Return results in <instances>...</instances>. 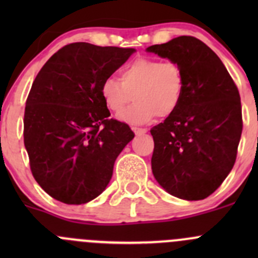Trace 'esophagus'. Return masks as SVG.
<instances>
[{
    "label": "esophagus",
    "mask_w": 258,
    "mask_h": 258,
    "mask_svg": "<svg viewBox=\"0 0 258 258\" xmlns=\"http://www.w3.org/2000/svg\"><path fill=\"white\" fill-rule=\"evenodd\" d=\"M132 130L136 135H144L147 132V128H141V127H132Z\"/></svg>",
    "instance_id": "obj_1"
}]
</instances>
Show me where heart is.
Segmentation results:
<instances>
[{
	"label": "heart",
	"mask_w": 258,
	"mask_h": 258,
	"mask_svg": "<svg viewBox=\"0 0 258 258\" xmlns=\"http://www.w3.org/2000/svg\"><path fill=\"white\" fill-rule=\"evenodd\" d=\"M100 92L106 107L117 116L135 98L136 102L121 118L148 123L157 116L166 118L177 111L184 92L183 71L175 61L140 57L121 70V81L103 80Z\"/></svg>",
	"instance_id": "obj_1"
}]
</instances>
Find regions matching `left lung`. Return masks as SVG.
I'll list each match as a JSON object with an SVG mask.
<instances>
[{
	"instance_id": "left-lung-1",
	"label": "left lung",
	"mask_w": 258,
	"mask_h": 258,
	"mask_svg": "<svg viewBox=\"0 0 258 258\" xmlns=\"http://www.w3.org/2000/svg\"><path fill=\"white\" fill-rule=\"evenodd\" d=\"M147 51L177 62L184 76L177 111L151 128L153 176L172 196L204 200L235 165L242 134L238 88L217 54L199 38L179 36Z\"/></svg>"
}]
</instances>
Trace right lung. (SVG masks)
Segmentation results:
<instances>
[{"instance_id": "1", "label": "right lung", "mask_w": 258, "mask_h": 258, "mask_svg": "<svg viewBox=\"0 0 258 258\" xmlns=\"http://www.w3.org/2000/svg\"><path fill=\"white\" fill-rule=\"evenodd\" d=\"M135 48L75 42L56 52L32 83L25 107L23 141L33 177L67 205L96 199L113 165L135 137L124 122L108 118L101 83Z\"/></svg>"}]
</instances>
